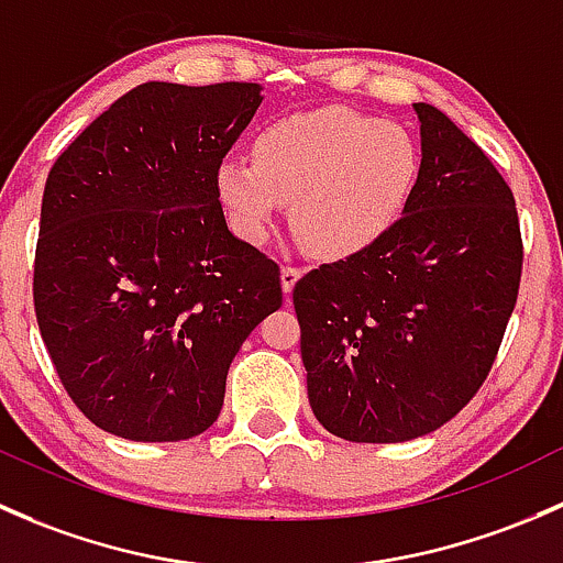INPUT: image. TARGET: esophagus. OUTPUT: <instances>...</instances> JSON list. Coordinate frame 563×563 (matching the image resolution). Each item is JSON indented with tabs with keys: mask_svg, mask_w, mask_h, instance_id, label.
Returning <instances> with one entry per match:
<instances>
[{
	"mask_svg": "<svg viewBox=\"0 0 563 563\" xmlns=\"http://www.w3.org/2000/svg\"><path fill=\"white\" fill-rule=\"evenodd\" d=\"M300 274H303V271H300L298 265H284V268H282V287H284V295L292 292L295 282L300 279Z\"/></svg>",
	"mask_w": 563,
	"mask_h": 563,
	"instance_id": "obj_1",
	"label": "esophagus"
}]
</instances>
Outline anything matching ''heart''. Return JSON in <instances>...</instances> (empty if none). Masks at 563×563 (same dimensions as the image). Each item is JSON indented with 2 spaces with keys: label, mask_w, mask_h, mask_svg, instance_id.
Here are the masks:
<instances>
[{
  "label": "heart",
  "mask_w": 563,
  "mask_h": 563,
  "mask_svg": "<svg viewBox=\"0 0 563 563\" xmlns=\"http://www.w3.org/2000/svg\"><path fill=\"white\" fill-rule=\"evenodd\" d=\"M420 148L407 126L346 108L284 115L254 137V159L230 156L217 189L241 239H268L284 206L311 254L344 260L407 211Z\"/></svg>",
  "instance_id": "b5f03b06"
}]
</instances>
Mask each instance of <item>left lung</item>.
Returning <instances> with one entry per match:
<instances>
[{
    "label": "left lung",
    "mask_w": 563,
    "mask_h": 563,
    "mask_svg": "<svg viewBox=\"0 0 563 563\" xmlns=\"http://www.w3.org/2000/svg\"><path fill=\"white\" fill-rule=\"evenodd\" d=\"M422 162L404 217L295 282L317 420L346 442L437 431L477 396L518 303L523 239L490 156L417 102Z\"/></svg>",
    "instance_id": "1"
}]
</instances>
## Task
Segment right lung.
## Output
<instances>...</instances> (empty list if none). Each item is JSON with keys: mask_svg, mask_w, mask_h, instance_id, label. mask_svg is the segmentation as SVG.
Returning <instances> with one entry per match:
<instances>
[{"mask_svg": "<svg viewBox=\"0 0 563 563\" xmlns=\"http://www.w3.org/2000/svg\"><path fill=\"white\" fill-rule=\"evenodd\" d=\"M260 100L241 80H148L51 167L34 314L67 396L113 437L211 428L235 352L282 306L279 263L230 233L217 189Z\"/></svg>", "mask_w": 563, "mask_h": 563, "instance_id": "obj_1", "label": "right lung"}]
</instances>
